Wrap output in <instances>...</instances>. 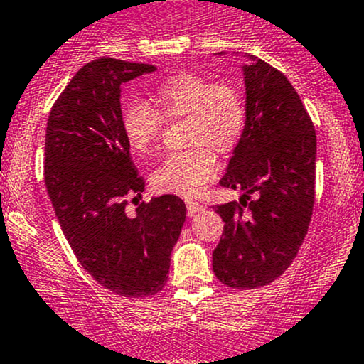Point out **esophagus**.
Masks as SVG:
<instances>
[{
    "label": "esophagus",
    "instance_id": "obj_1",
    "mask_svg": "<svg viewBox=\"0 0 364 364\" xmlns=\"http://www.w3.org/2000/svg\"><path fill=\"white\" fill-rule=\"evenodd\" d=\"M186 206H187V213L189 215H196V213H199V211L204 210L203 204L196 203V201H193V199H187Z\"/></svg>",
    "mask_w": 364,
    "mask_h": 364
}]
</instances>
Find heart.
Wrapping results in <instances>:
<instances>
[{
	"instance_id": "heart-1",
	"label": "heart",
	"mask_w": 364,
	"mask_h": 364,
	"mask_svg": "<svg viewBox=\"0 0 364 364\" xmlns=\"http://www.w3.org/2000/svg\"><path fill=\"white\" fill-rule=\"evenodd\" d=\"M153 103L134 100L122 112V130L130 148L148 154L160 141L166 118L187 117V139L193 148L171 153L153 171L161 193L196 196L218 173L211 149L230 151L246 129L247 108L242 92L232 84L211 82L198 73L171 75L154 87Z\"/></svg>"
}]
</instances>
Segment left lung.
<instances>
[{
  "mask_svg": "<svg viewBox=\"0 0 364 364\" xmlns=\"http://www.w3.org/2000/svg\"><path fill=\"white\" fill-rule=\"evenodd\" d=\"M249 60L242 65L246 129L220 181L244 194L239 203L215 206L225 225L213 251V272L232 289L263 287L291 267L314 204L311 118L284 73L263 60Z\"/></svg>",
  "mask_w": 364,
  "mask_h": 364,
  "instance_id": "obj_1",
  "label": "left lung"
}]
</instances>
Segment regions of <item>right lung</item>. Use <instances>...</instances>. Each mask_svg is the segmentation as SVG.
I'll list each match as a JSON object with an SVG mask.
<instances>
[{
	"label": "right lung",
	"instance_id": "right-lung-1",
	"mask_svg": "<svg viewBox=\"0 0 364 364\" xmlns=\"http://www.w3.org/2000/svg\"><path fill=\"white\" fill-rule=\"evenodd\" d=\"M154 65L97 58L73 75L53 105L44 182L73 255L97 284L124 297L154 296L186 222L178 196L153 198L127 213L144 181L122 130L120 85ZM136 199V198H134Z\"/></svg>",
	"mask_w": 364,
	"mask_h": 364
}]
</instances>
